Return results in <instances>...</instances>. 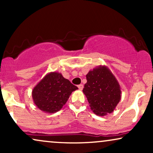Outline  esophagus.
<instances>
[{"label":"esophagus","instance_id":"esophagus-1","mask_svg":"<svg viewBox=\"0 0 153 153\" xmlns=\"http://www.w3.org/2000/svg\"><path fill=\"white\" fill-rule=\"evenodd\" d=\"M78 87L80 90H82V88H83V85H82V84H80V85H78Z\"/></svg>","mask_w":153,"mask_h":153}]
</instances>
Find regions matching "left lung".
Returning <instances> with one entry per match:
<instances>
[{"mask_svg":"<svg viewBox=\"0 0 153 153\" xmlns=\"http://www.w3.org/2000/svg\"><path fill=\"white\" fill-rule=\"evenodd\" d=\"M82 90L95 114L106 116L114 111L121 100V87L109 68L99 65L86 75Z\"/></svg>","mask_w":153,"mask_h":153,"instance_id":"obj_1","label":"left lung"}]
</instances>
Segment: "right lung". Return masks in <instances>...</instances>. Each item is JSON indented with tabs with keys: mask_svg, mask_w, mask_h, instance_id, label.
I'll use <instances>...</instances> for the list:
<instances>
[{
	"mask_svg": "<svg viewBox=\"0 0 153 153\" xmlns=\"http://www.w3.org/2000/svg\"><path fill=\"white\" fill-rule=\"evenodd\" d=\"M78 87L58 72L47 73L33 88L31 96L36 107L45 113L58 111Z\"/></svg>",
	"mask_w": 153,
	"mask_h": 153,
	"instance_id": "1",
	"label": "right lung"
}]
</instances>
